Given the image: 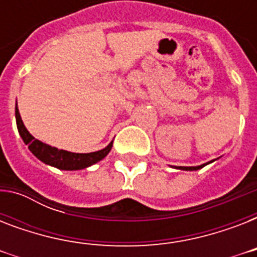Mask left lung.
Listing matches in <instances>:
<instances>
[{
    "label": "left lung",
    "mask_w": 257,
    "mask_h": 257,
    "mask_svg": "<svg viewBox=\"0 0 257 257\" xmlns=\"http://www.w3.org/2000/svg\"><path fill=\"white\" fill-rule=\"evenodd\" d=\"M207 164H203V165H199V167H180L179 169H183V171H197V169L203 168L205 167Z\"/></svg>",
    "instance_id": "1"
}]
</instances>
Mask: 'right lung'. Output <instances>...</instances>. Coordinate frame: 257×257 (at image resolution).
I'll use <instances>...</instances> for the list:
<instances>
[{
	"label": "right lung",
	"mask_w": 257,
	"mask_h": 257,
	"mask_svg": "<svg viewBox=\"0 0 257 257\" xmlns=\"http://www.w3.org/2000/svg\"><path fill=\"white\" fill-rule=\"evenodd\" d=\"M16 121H17V128L20 136L24 140L28 148L34 156L37 157L38 160H41L42 163H45L48 165L56 167L58 169H64V171H78V169L88 168L90 165L96 164L100 160H102L112 149L113 141L109 143L108 147H105L101 151L92 153H73L64 151V149H57L54 147L42 143V141L34 139L28 129L25 128V125L22 122L18 108L16 106Z\"/></svg>",
	"instance_id": "add662e5"
}]
</instances>
